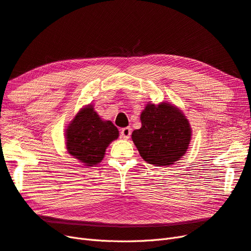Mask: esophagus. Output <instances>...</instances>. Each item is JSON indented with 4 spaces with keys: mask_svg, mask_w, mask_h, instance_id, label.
Listing matches in <instances>:
<instances>
[{
    "mask_svg": "<svg viewBox=\"0 0 251 251\" xmlns=\"http://www.w3.org/2000/svg\"><path fill=\"white\" fill-rule=\"evenodd\" d=\"M120 134H121V138H122V139H124V140L129 139L130 134H131V128H130V127L122 128L121 131H120Z\"/></svg>",
    "mask_w": 251,
    "mask_h": 251,
    "instance_id": "obj_1",
    "label": "esophagus"
}]
</instances>
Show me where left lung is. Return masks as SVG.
<instances>
[{
    "instance_id": "1",
    "label": "left lung",
    "mask_w": 251,
    "mask_h": 251,
    "mask_svg": "<svg viewBox=\"0 0 251 251\" xmlns=\"http://www.w3.org/2000/svg\"><path fill=\"white\" fill-rule=\"evenodd\" d=\"M142 127L131 137L141 156L156 166L173 165L184 155L191 139L187 119L175 106L148 104L141 113Z\"/></svg>"
}]
</instances>
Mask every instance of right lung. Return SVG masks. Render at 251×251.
<instances>
[{
  "label": "right lung",
  "mask_w": 251,
  "mask_h": 251,
  "mask_svg": "<svg viewBox=\"0 0 251 251\" xmlns=\"http://www.w3.org/2000/svg\"><path fill=\"white\" fill-rule=\"evenodd\" d=\"M118 137V128L110 121H102L88 105L67 128V150L86 166H94L103 160L107 146Z\"/></svg>",
  "instance_id": "right-lung-1"
}]
</instances>
